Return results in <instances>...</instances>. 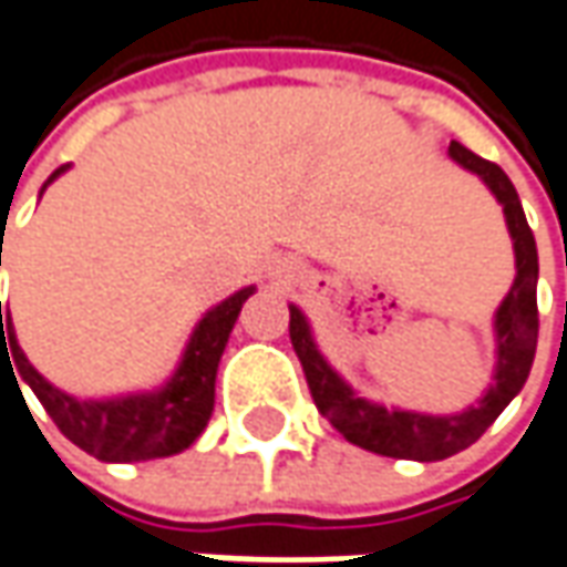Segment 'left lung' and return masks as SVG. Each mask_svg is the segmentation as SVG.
Wrapping results in <instances>:
<instances>
[{
  "label": "left lung",
  "mask_w": 567,
  "mask_h": 567,
  "mask_svg": "<svg viewBox=\"0 0 567 567\" xmlns=\"http://www.w3.org/2000/svg\"><path fill=\"white\" fill-rule=\"evenodd\" d=\"M450 157L465 171L477 173L484 179V186L496 195V202L503 204L512 248H515V269H518L509 295L499 303L494 319V384L477 400V406H468L456 415H425L410 413V410H384L379 403H369L363 396L353 394L348 381L322 360V353L316 350L313 334H310L307 316L300 313L298 307H288L291 310L288 334H291L295 353L303 365L316 410L326 415L350 444L363 446L379 456H391V460L437 462L475 444L477 437L494 425L496 415L509 406L512 396L525 388L527 372L534 365V353H537V326H540L537 272L540 267H537V241L527 226L518 192L496 164L477 157L460 142H450Z\"/></svg>",
  "instance_id": "left-lung-1"
}]
</instances>
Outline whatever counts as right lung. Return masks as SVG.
<instances>
[{"mask_svg":"<svg viewBox=\"0 0 567 567\" xmlns=\"http://www.w3.org/2000/svg\"><path fill=\"white\" fill-rule=\"evenodd\" d=\"M64 171L68 167H58L49 176V183ZM251 295L254 285H248V288L235 291L233 298L217 303L214 310H207L188 338L179 369L173 372V379L161 391H152V394L114 396V400H73L64 391L52 388L30 365L24 350L18 348L14 332H9V341H6V329H11V316L6 313V319H2V300L0 357H9L11 350L18 375L30 384L33 394L40 396V403L45 406V413L52 415L58 431L80 450H86L90 456L102 462L161 460V456L183 453L207 429V419L214 413V384H217L219 357L226 350L235 319L241 313V303ZM14 369H11V375H14ZM14 384H18V379H14Z\"/></svg>","mask_w":567,"mask_h":567,"instance_id":"right-lung-1","label":"right lung"}]
</instances>
